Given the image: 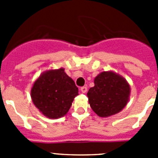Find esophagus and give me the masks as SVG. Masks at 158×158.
I'll return each instance as SVG.
<instances>
[{
	"label": "esophagus",
	"mask_w": 158,
	"mask_h": 158,
	"mask_svg": "<svg viewBox=\"0 0 158 158\" xmlns=\"http://www.w3.org/2000/svg\"><path fill=\"white\" fill-rule=\"evenodd\" d=\"M80 89H81V93H85L86 92H87V90H88V88L86 87V86H83V87L81 88Z\"/></svg>",
	"instance_id": "1"
}]
</instances>
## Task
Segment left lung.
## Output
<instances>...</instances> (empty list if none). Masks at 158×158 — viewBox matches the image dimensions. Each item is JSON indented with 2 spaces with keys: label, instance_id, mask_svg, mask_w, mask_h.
I'll list each match as a JSON object with an SVG mask.
<instances>
[{
  "label": "left lung",
  "instance_id": "8db88e82",
  "mask_svg": "<svg viewBox=\"0 0 158 158\" xmlns=\"http://www.w3.org/2000/svg\"><path fill=\"white\" fill-rule=\"evenodd\" d=\"M94 84L87 96L90 107L96 115L111 116L125 107L131 93L125 78L112 71H104L95 77Z\"/></svg>",
  "mask_w": 158,
  "mask_h": 158
}]
</instances>
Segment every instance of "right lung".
I'll return each mask as SVG.
<instances>
[{
	"label": "right lung",
	"mask_w": 158,
	"mask_h": 158,
	"mask_svg": "<svg viewBox=\"0 0 158 158\" xmlns=\"http://www.w3.org/2000/svg\"><path fill=\"white\" fill-rule=\"evenodd\" d=\"M64 70L60 68L43 72L31 90L32 101L47 118L64 116L78 95V88Z\"/></svg>",
	"instance_id": "1"
}]
</instances>
